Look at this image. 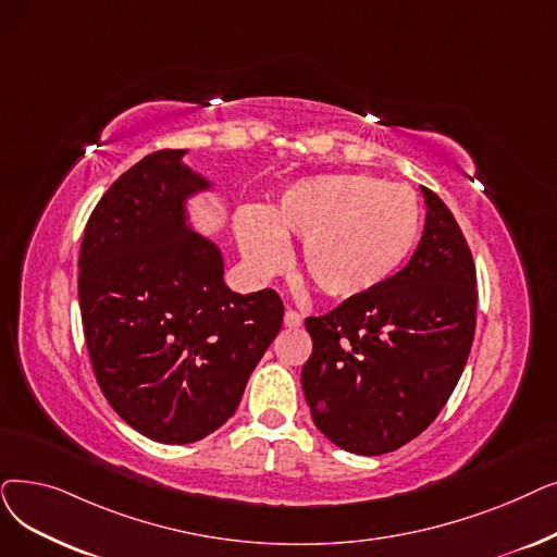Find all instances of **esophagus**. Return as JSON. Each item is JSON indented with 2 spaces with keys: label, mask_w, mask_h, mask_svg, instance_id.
I'll list each match as a JSON object with an SVG mask.
<instances>
[{
  "label": "esophagus",
  "mask_w": 557,
  "mask_h": 557,
  "mask_svg": "<svg viewBox=\"0 0 557 557\" xmlns=\"http://www.w3.org/2000/svg\"><path fill=\"white\" fill-rule=\"evenodd\" d=\"M302 325V317L298 311H294V309H286L284 311V327H288V330H296V327H300Z\"/></svg>",
  "instance_id": "34e87169"
}]
</instances>
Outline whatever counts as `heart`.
Masks as SVG:
<instances>
[{
    "label": "heart",
    "mask_w": 557,
    "mask_h": 557,
    "mask_svg": "<svg viewBox=\"0 0 557 557\" xmlns=\"http://www.w3.org/2000/svg\"><path fill=\"white\" fill-rule=\"evenodd\" d=\"M236 244L257 277L292 261L286 238L302 240V271L332 300H352L394 280L414 257L423 209L414 190L364 173L302 177L277 202L234 213Z\"/></svg>",
    "instance_id": "1"
}]
</instances>
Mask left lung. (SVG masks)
Here are the masks:
<instances>
[{"mask_svg": "<svg viewBox=\"0 0 557 557\" xmlns=\"http://www.w3.org/2000/svg\"><path fill=\"white\" fill-rule=\"evenodd\" d=\"M425 227L405 269L325 317L307 319L313 350L302 392L317 428L357 455L400 448L437 419L475 332V265L450 209L421 186Z\"/></svg>", "mask_w": 557, "mask_h": 557, "instance_id": "left-lung-1", "label": "left lung"}]
</instances>
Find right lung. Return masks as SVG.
<instances>
[{
	"label": "right lung",
	"mask_w": 557,
	"mask_h": 557,
	"mask_svg": "<svg viewBox=\"0 0 557 557\" xmlns=\"http://www.w3.org/2000/svg\"><path fill=\"white\" fill-rule=\"evenodd\" d=\"M159 150L120 175L90 213L79 307L90 364L117 417L161 444L219 430L240 403L284 307L271 288L234 294L221 248L188 202L213 182Z\"/></svg>",
	"instance_id": "add662e5"
}]
</instances>
